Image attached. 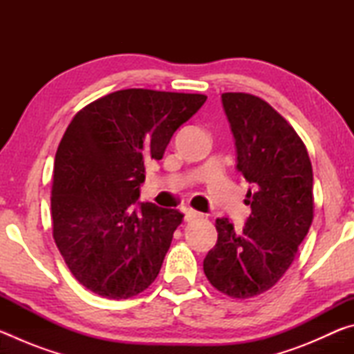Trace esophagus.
Here are the masks:
<instances>
[{
  "mask_svg": "<svg viewBox=\"0 0 354 354\" xmlns=\"http://www.w3.org/2000/svg\"><path fill=\"white\" fill-rule=\"evenodd\" d=\"M201 217H203V214L195 211V209H192V207L185 209V221H194V220H198Z\"/></svg>",
  "mask_w": 354,
  "mask_h": 354,
  "instance_id": "1",
  "label": "esophagus"
}]
</instances>
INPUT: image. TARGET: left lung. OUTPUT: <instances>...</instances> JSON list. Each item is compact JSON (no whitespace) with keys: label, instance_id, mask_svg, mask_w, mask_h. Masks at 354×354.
<instances>
[{"label":"left lung","instance_id":"8db88e82","mask_svg":"<svg viewBox=\"0 0 354 354\" xmlns=\"http://www.w3.org/2000/svg\"><path fill=\"white\" fill-rule=\"evenodd\" d=\"M236 139L237 169L253 190L242 232L215 220L218 239L203 262L215 289L251 298L278 283L292 266L314 218L313 165L306 145L287 120L254 95H221Z\"/></svg>","mask_w":354,"mask_h":354}]
</instances>
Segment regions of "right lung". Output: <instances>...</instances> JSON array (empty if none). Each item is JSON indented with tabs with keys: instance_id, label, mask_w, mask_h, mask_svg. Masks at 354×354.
Wrapping results in <instances>:
<instances>
[{
	"instance_id": "add662e5",
	"label": "right lung",
	"mask_w": 354,
	"mask_h": 354,
	"mask_svg": "<svg viewBox=\"0 0 354 354\" xmlns=\"http://www.w3.org/2000/svg\"><path fill=\"white\" fill-rule=\"evenodd\" d=\"M206 95L124 88L76 113L53 171V237L73 277L109 299L139 295L158 278L184 214L142 203L145 164Z\"/></svg>"
}]
</instances>
